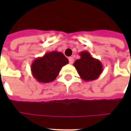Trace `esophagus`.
Returning <instances> with one entry per match:
<instances>
[{"mask_svg": "<svg viewBox=\"0 0 131 131\" xmlns=\"http://www.w3.org/2000/svg\"><path fill=\"white\" fill-rule=\"evenodd\" d=\"M69 64H72L73 63H74V59L73 57H70L69 58Z\"/></svg>", "mask_w": 131, "mask_h": 131, "instance_id": "34e87169", "label": "esophagus"}]
</instances>
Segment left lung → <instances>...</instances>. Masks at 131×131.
Returning a JSON list of instances; mask_svg holds the SVG:
<instances>
[{"mask_svg":"<svg viewBox=\"0 0 131 131\" xmlns=\"http://www.w3.org/2000/svg\"><path fill=\"white\" fill-rule=\"evenodd\" d=\"M79 55L81 58L74 62V66L80 77L85 81L98 79L103 71L101 62L92 57L87 51L81 52Z\"/></svg>","mask_w":131,"mask_h":131,"instance_id":"left-lung-1","label":"left lung"}]
</instances>
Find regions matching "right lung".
Segmentation results:
<instances>
[{"label": "right lung", "mask_w": 131, "mask_h": 131, "mask_svg": "<svg viewBox=\"0 0 131 131\" xmlns=\"http://www.w3.org/2000/svg\"><path fill=\"white\" fill-rule=\"evenodd\" d=\"M68 63V59L61 52H48L34 60L31 71L38 82L48 83L54 81L62 67Z\"/></svg>", "instance_id": "obj_1"}]
</instances>
